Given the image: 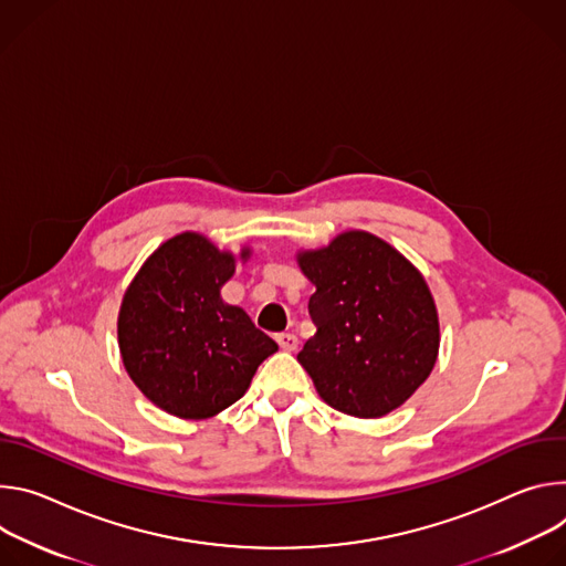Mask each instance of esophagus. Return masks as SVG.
Segmentation results:
<instances>
[{
    "label": "esophagus",
    "mask_w": 566,
    "mask_h": 566,
    "mask_svg": "<svg viewBox=\"0 0 566 566\" xmlns=\"http://www.w3.org/2000/svg\"><path fill=\"white\" fill-rule=\"evenodd\" d=\"M276 344H279L283 350H296L298 339H296L292 333H281V335H276Z\"/></svg>",
    "instance_id": "obj_1"
}]
</instances>
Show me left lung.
<instances>
[{
	"instance_id": "8db88e82",
	"label": "left lung",
	"mask_w": 566,
	"mask_h": 566,
	"mask_svg": "<svg viewBox=\"0 0 566 566\" xmlns=\"http://www.w3.org/2000/svg\"><path fill=\"white\" fill-rule=\"evenodd\" d=\"M298 265L317 287L307 303L317 333L296 359L319 396L355 418L398 409L438 355V315L420 272L366 231L305 251Z\"/></svg>"
}]
</instances>
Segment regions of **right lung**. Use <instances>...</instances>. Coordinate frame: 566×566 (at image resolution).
<instances>
[{
	"label": "right lung",
	"instance_id": "1",
	"mask_svg": "<svg viewBox=\"0 0 566 566\" xmlns=\"http://www.w3.org/2000/svg\"><path fill=\"white\" fill-rule=\"evenodd\" d=\"M249 256L242 249L240 259ZM235 259L200 233L164 242L123 296L118 346L125 370L159 409L188 420L242 398L256 368L279 350L220 287Z\"/></svg>",
	"mask_w": 566,
	"mask_h": 566
}]
</instances>
